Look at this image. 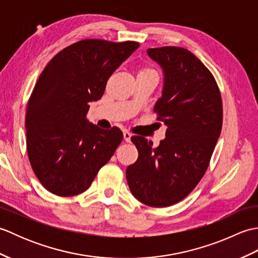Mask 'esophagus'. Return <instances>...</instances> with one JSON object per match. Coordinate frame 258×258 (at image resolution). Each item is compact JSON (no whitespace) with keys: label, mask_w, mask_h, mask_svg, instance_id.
<instances>
[{"label":"esophagus","mask_w":258,"mask_h":258,"mask_svg":"<svg viewBox=\"0 0 258 258\" xmlns=\"http://www.w3.org/2000/svg\"><path fill=\"white\" fill-rule=\"evenodd\" d=\"M123 136H124V141L127 142V143H130L131 138H132V134H131L130 132H127V131H124Z\"/></svg>","instance_id":"esophagus-1"}]
</instances>
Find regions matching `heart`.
<instances>
[{
    "instance_id": "1",
    "label": "heart",
    "mask_w": 258,
    "mask_h": 258,
    "mask_svg": "<svg viewBox=\"0 0 258 258\" xmlns=\"http://www.w3.org/2000/svg\"><path fill=\"white\" fill-rule=\"evenodd\" d=\"M139 74H155V75H157V73H156V71L154 70V69H152V68H142L141 70H140V73Z\"/></svg>"
}]
</instances>
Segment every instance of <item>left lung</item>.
<instances>
[{"label":"left lung","mask_w":258,"mask_h":258,"mask_svg":"<svg viewBox=\"0 0 258 258\" xmlns=\"http://www.w3.org/2000/svg\"><path fill=\"white\" fill-rule=\"evenodd\" d=\"M147 53L165 75L154 113L167 126L166 139L152 149L153 142L133 136L139 157L126 168V178L141 203L167 207L184 200L204 176L221 135L223 103L211 71L188 50L163 46Z\"/></svg>","instance_id":"left-lung-1"}]
</instances>
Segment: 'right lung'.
<instances>
[{
    "label": "right lung",
    "mask_w": 258,
    "mask_h": 258,
    "mask_svg": "<svg viewBox=\"0 0 258 258\" xmlns=\"http://www.w3.org/2000/svg\"><path fill=\"white\" fill-rule=\"evenodd\" d=\"M139 42L81 40L58 52L38 76L26 106V151L33 172L57 196L90 187L123 140L118 127L90 124V102L100 100L107 80Z\"/></svg>",
    "instance_id": "1"
}]
</instances>
